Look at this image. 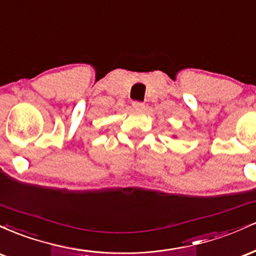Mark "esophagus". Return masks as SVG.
I'll return each mask as SVG.
<instances>
[{
	"label": "esophagus",
	"instance_id": "34e87169",
	"mask_svg": "<svg viewBox=\"0 0 256 256\" xmlns=\"http://www.w3.org/2000/svg\"><path fill=\"white\" fill-rule=\"evenodd\" d=\"M132 107L136 108V110H144V104L143 102H140V101H134L132 102Z\"/></svg>",
	"mask_w": 256,
	"mask_h": 256
}]
</instances>
